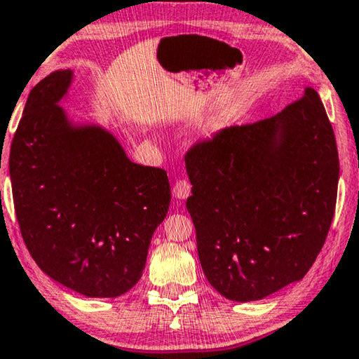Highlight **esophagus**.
I'll return each mask as SVG.
<instances>
[{
    "instance_id": "obj_1",
    "label": "esophagus",
    "mask_w": 359,
    "mask_h": 359,
    "mask_svg": "<svg viewBox=\"0 0 359 359\" xmlns=\"http://www.w3.org/2000/svg\"><path fill=\"white\" fill-rule=\"evenodd\" d=\"M190 193H191V185H190L189 180L180 179V180L175 182L174 195H175V198H177V200H187V198L190 196Z\"/></svg>"
}]
</instances>
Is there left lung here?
<instances>
[{
  "label": "left lung",
  "instance_id": "1",
  "mask_svg": "<svg viewBox=\"0 0 359 359\" xmlns=\"http://www.w3.org/2000/svg\"><path fill=\"white\" fill-rule=\"evenodd\" d=\"M185 166L198 257L215 291L251 302L302 280L326 241L339 184L334 130L315 89L196 144Z\"/></svg>",
  "mask_w": 359,
  "mask_h": 359
}]
</instances>
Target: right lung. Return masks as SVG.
<instances>
[{
  "mask_svg": "<svg viewBox=\"0 0 359 359\" xmlns=\"http://www.w3.org/2000/svg\"><path fill=\"white\" fill-rule=\"evenodd\" d=\"M73 70H57L28 95L9 155L15 215L36 265L86 297H118L145 269L166 217L164 169L128 158L110 130L78 123L60 102Z\"/></svg>",
  "mask_w": 359,
  "mask_h": 359,
  "instance_id": "right-lung-1",
  "label": "right lung"
}]
</instances>
